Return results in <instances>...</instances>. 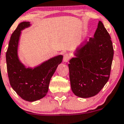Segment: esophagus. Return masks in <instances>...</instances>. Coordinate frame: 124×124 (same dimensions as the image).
Returning <instances> with one entry per match:
<instances>
[{"label":"esophagus","instance_id":"esophagus-1","mask_svg":"<svg viewBox=\"0 0 124 124\" xmlns=\"http://www.w3.org/2000/svg\"><path fill=\"white\" fill-rule=\"evenodd\" d=\"M71 58V56L69 54H65L64 55V57H63V62H68L69 60Z\"/></svg>","mask_w":124,"mask_h":124}]
</instances>
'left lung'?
<instances>
[{
    "label": "left lung",
    "instance_id": "obj_1",
    "mask_svg": "<svg viewBox=\"0 0 124 124\" xmlns=\"http://www.w3.org/2000/svg\"><path fill=\"white\" fill-rule=\"evenodd\" d=\"M111 38L99 21L94 38L76 50L69 61V77L73 93L81 98L97 95L108 82L113 57Z\"/></svg>",
    "mask_w": 124,
    "mask_h": 124
}]
</instances>
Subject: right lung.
<instances>
[{
	"label": "right lung",
	"instance_id": "add662e5",
	"mask_svg": "<svg viewBox=\"0 0 124 124\" xmlns=\"http://www.w3.org/2000/svg\"><path fill=\"white\" fill-rule=\"evenodd\" d=\"M30 25V22L21 23L12 34L6 54V64L11 86L23 100L34 101L46 95L51 77L62 55L50 58L34 68H26L18 57V46L21 31Z\"/></svg>",
	"mask_w": 124,
	"mask_h": 124
}]
</instances>
